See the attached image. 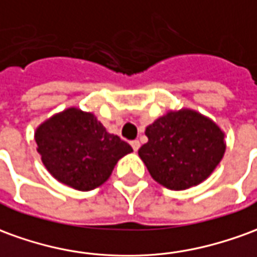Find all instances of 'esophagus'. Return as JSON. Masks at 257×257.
<instances>
[{
	"mask_svg": "<svg viewBox=\"0 0 257 257\" xmlns=\"http://www.w3.org/2000/svg\"><path fill=\"white\" fill-rule=\"evenodd\" d=\"M131 146H132V149H134L135 152H138V150H139V147H141V142L132 141L131 142Z\"/></svg>",
	"mask_w": 257,
	"mask_h": 257,
	"instance_id": "1",
	"label": "esophagus"
}]
</instances>
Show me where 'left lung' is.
Returning <instances> with one entry per match:
<instances>
[{
	"instance_id": "obj_1",
	"label": "left lung",
	"mask_w": 257,
	"mask_h": 257,
	"mask_svg": "<svg viewBox=\"0 0 257 257\" xmlns=\"http://www.w3.org/2000/svg\"><path fill=\"white\" fill-rule=\"evenodd\" d=\"M145 134L149 141L139 149V157L152 178L172 191H184L209 178L225 152L220 126L188 108L160 116Z\"/></svg>"
}]
</instances>
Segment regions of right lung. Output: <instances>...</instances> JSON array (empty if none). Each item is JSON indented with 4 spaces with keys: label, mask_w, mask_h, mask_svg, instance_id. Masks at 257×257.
Masks as SVG:
<instances>
[{
    "label": "right lung",
    "mask_w": 257,
    "mask_h": 257,
    "mask_svg": "<svg viewBox=\"0 0 257 257\" xmlns=\"http://www.w3.org/2000/svg\"><path fill=\"white\" fill-rule=\"evenodd\" d=\"M37 152L57 181L78 191H91L110 178L125 154L126 142L108 134L91 112L76 107L55 114L36 129Z\"/></svg>",
    "instance_id": "obj_1"
}]
</instances>
